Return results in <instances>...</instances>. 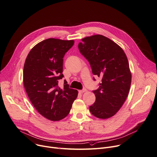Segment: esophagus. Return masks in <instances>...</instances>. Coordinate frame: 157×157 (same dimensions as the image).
<instances>
[{
	"instance_id": "1",
	"label": "esophagus",
	"mask_w": 157,
	"mask_h": 157,
	"mask_svg": "<svg viewBox=\"0 0 157 157\" xmlns=\"http://www.w3.org/2000/svg\"><path fill=\"white\" fill-rule=\"evenodd\" d=\"M86 90L85 89H83V90H78V92H79L80 94H83V92H86Z\"/></svg>"
}]
</instances>
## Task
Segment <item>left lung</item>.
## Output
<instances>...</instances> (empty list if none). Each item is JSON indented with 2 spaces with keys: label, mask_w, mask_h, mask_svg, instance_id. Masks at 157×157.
Segmentation results:
<instances>
[{
  "label": "left lung",
  "mask_w": 157,
  "mask_h": 157,
  "mask_svg": "<svg viewBox=\"0 0 157 157\" xmlns=\"http://www.w3.org/2000/svg\"><path fill=\"white\" fill-rule=\"evenodd\" d=\"M81 40L80 53L89 62L93 74L101 77L98 89L93 91L96 100L89 107L90 111L100 119L110 118L123 105L130 88L132 74L127 57L118 44L101 35Z\"/></svg>",
  "instance_id": "left-lung-1"
}]
</instances>
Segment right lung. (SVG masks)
I'll return each instance as SVG.
<instances>
[{"label": "right lung", "instance_id": "add662e5", "mask_svg": "<svg viewBox=\"0 0 157 157\" xmlns=\"http://www.w3.org/2000/svg\"><path fill=\"white\" fill-rule=\"evenodd\" d=\"M74 44V40L47 39L35 45L25 59L23 82L27 94L37 112L52 121L66 117L78 95L66 80L63 89L59 86L63 77V58Z\"/></svg>", "mask_w": 157, "mask_h": 157}]
</instances>
